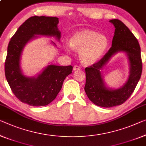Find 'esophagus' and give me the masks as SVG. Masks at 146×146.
I'll list each match as a JSON object with an SVG mask.
<instances>
[{
    "instance_id": "1",
    "label": "esophagus",
    "mask_w": 146,
    "mask_h": 146,
    "mask_svg": "<svg viewBox=\"0 0 146 146\" xmlns=\"http://www.w3.org/2000/svg\"><path fill=\"white\" fill-rule=\"evenodd\" d=\"M80 69H81L80 67L79 66H78V65H75L73 68L74 70H80Z\"/></svg>"
}]
</instances>
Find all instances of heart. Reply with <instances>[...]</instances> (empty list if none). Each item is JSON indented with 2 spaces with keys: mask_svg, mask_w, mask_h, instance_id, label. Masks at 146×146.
<instances>
[{
  "mask_svg": "<svg viewBox=\"0 0 146 146\" xmlns=\"http://www.w3.org/2000/svg\"><path fill=\"white\" fill-rule=\"evenodd\" d=\"M70 45L72 48L80 51V58L84 63L93 64L104 54L108 41L104 35H98L96 31L89 29H84L76 31L71 36ZM65 49L69 51L70 48L66 45Z\"/></svg>",
  "mask_w": 146,
  "mask_h": 146,
  "instance_id": "heart-1",
  "label": "heart"
}]
</instances>
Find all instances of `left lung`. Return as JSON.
Here are the masks:
<instances>
[{"label": "left lung", "instance_id": "8db88e82", "mask_svg": "<svg viewBox=\"0 0 146 146\" xmlns=\"http://www.w3.org/2000/svg\"><path fill=\"white\" fill-rule=\"evenodd\" d=\"M115 33L111 47L101 59L86 68L85 91L91 101L96 106L111 108L122 104L130 97L140 80L142 71L140 47L138 40L129 28L119 19H111ZM126 53L130 63V74L124 86L117 90L105 86L100 70L110 58L118 52Z\"/></svg>", "mask_w": 146, "mask_h": 146}]
</instances>
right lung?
I'll use <instances>...</instances> for the list:
<instances>
[{
	"label": "right lung",
	"instance_id": "1",
	"mask_svg": "<svg viewBox=\"0 0 146 146\" xmlns=\"http://www.w3.org/2000/svg\"><path fill=\"white\" fill-rule=\"evenodd\" d=\"M59 19L56 17L33 16L19 27L8 46L4 70L9 86L20 101L32 106H46L59 93L67 76L73 67L48 65L37 77L24 76L20 68V58L24 47L35 35L60 38L58 30ZM53 44L55 45L54 42Z\"/></svg>",
	"mask_w": 146,
	"mask_h": 146
}]
</instances>
